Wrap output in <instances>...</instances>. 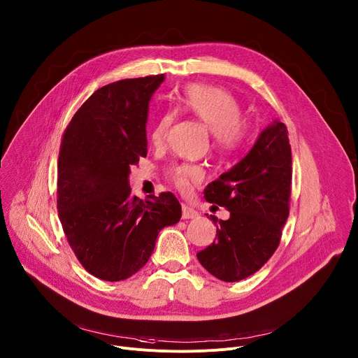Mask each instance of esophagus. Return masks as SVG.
I'll return each instance as SVG.
<instances>
[{"instance_id":"34e87169","label":"esophagus","mask_w":358,"mask_h":358,"mask_svg":"<svg viewBox=\"0 0 358 358\" xmlns=\"http://www.w3.org/2000/svg\"><path fill=\"white\" fill-rule=\"evenodd\" d=\"M182 220H191V218H196L199 217V213L196 210H192L187 206H182V214H181Z\"/></svg>"}]
</instances>
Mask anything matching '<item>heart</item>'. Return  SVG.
<instances>
[{
	"label": "heart",
	"mask_w": 358,
	"mask_h": 358,
	"mask_svg": "<svg viewBox=\"0 0 358 358\" xmlns=\"http://www.w3.org/2000/svg\"><path fill=\"white\" fill-rule=\"evenodd\" d=\"M174 110L203 122L210 129L214 148L220 152L238 150L248 137V127L241 120L240 103L221 88L189 84L176 96ZM173 121V113H164L158 117L151 131L154 144L164 140ZM169 176L178 188L185 189L191 182L200 181L204 171L196 164H176L169 170Z\"/></svg>",
	"instance_id": "b5f03b06"
}]
</instances>
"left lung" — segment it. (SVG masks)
I'll return each instance as SVG.
<instances>
[{"label":"left lung","mask_w":358,"mask_h":358,"mask_svg":"<svg viewBox=\"0 0 358 358\" xmlns=\"http://www.w3.org/2000/svg\"><path fill=\"white\" fill-rule=\"evenodd\" d=\"M287 134L281 121L270 122L248 154L204 189L208 203L230 211L225 221L210 215L217 238L197 254L201 266L221 281L252 275L280 244L292 176Z\"/></svg>","instance_id":"8db88e82"}]
</instances>
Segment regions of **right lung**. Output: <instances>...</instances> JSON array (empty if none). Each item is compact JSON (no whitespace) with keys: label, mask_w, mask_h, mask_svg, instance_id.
Segmentation results:
<instances>
[{"label":"right lung","mask_w":358,"mask_h":358,"mask_svg":"<svg viewBox=\"0 0 358 358\" xmlns=\"http://www.w3.org/2000/svg\"><path fill=\"white\" fill-rule=\"evenodd\" d=\"M164 74L129 78L96 90L64 133L57 180L62 230L81 266L104 281L136 274L158 233L181 218L173 192L143 201L129 173L147 157L148 104Z\"/></svg>","instance_id":"obj_1"}]
</instances>
